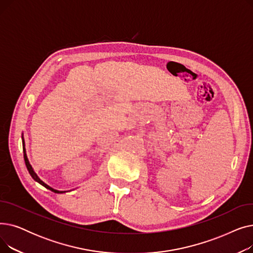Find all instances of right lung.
<instances>
[{
  "label": "right lung",
  "mask_w": 253,
  "mask_h": 253,
  "mask_svg": "<svg viewBox=\"0 0 253 253\" xmlns=\"http://www.w3.org/2000/svg\"><path fill=\"white\" fill-rule=\"evenodd\" d=\"M22 144H23V158H24V162H25V165H26V168H28V170H29V172H30V174L32 175V177L36 180V181H38L39 183H41L42 185H44V187L46 188V189H49L50 191H52V192H54V193H63V192H61V191H57V190H54V189H52L51 187H49L48 184H46L44 181H42L41 179L39 178V176L36 174V172L34 171V169H33V167H32V165L30 164V162H29V160H28V157H26V153H25V149H24V140H23V138H22Z\"/></svg>",
  "instance_id": "obj_1"
}]
</instances>
